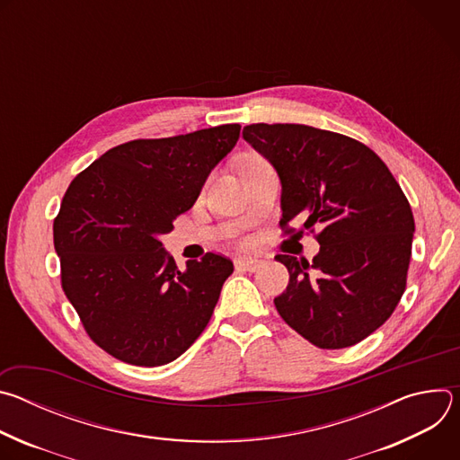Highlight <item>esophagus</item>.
I'll return each mask as SVG.
<instances>
[{
	"mask_svg": "<svg viewBox=\"0 0 460 460\" xmlns=\"http://www.w3.org/2000/svg\"><path fill=\"white\" fill-rule=\"evenodd\" d=\"M261 266L260 260H254V258H238L234 260V268L238 271H249V273H254L258 271Z\"/></svg>",
	"mask_w": 460,
	"mask_h": 460,
	"instance_id": "34e87169",
	"label": "esophagus"
}]
</instances>
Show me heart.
Listing matches in <instances>:
<instances>
[{"mask_svg":"<svg viewBox=\"0 0 460 460\" xmlns=\"http://www.w3.org/2000/svg\"><path fill=\"white\" fill-rule=\"evenodd\" d=\"M254 160H261V158H258V156H252V158H249L247 162H254Z\"/></svg>","mask_w":460,"mask_h":460,"instance_id":"1","label":"heart"}]
</instances>
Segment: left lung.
Returning a JSON list of instances; mask_svg holds the SVG:
<instances>
[{
    "mask_svg": "<svg viewBox=\"0 0 460 460\" xmlns=\"http://www.w3.org/2000/svg\"><path fill=\"white\" fill-rule=\"evenodd\" d=\"M242 137L280 176L284 234L320 229L313 261L275 256L289 271L277 311L316 348L358 344L391 316L406 289L415 231L406 194L369 147L332 130L252 123ZM295 217L305 220L298 232L288 227Z\"/></svg>",
    "mask_w": 460,
    "mask_h": 460,
    "instance_id": "left-lung-1",
    "label": "left lung"
}]
</instances>
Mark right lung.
Returning a JSON list of instances; mask_svg holds the SVG:
<instances>
[{
	"mask_svg": "<svg viewBox=\"0 0 460 460\" xmlns=\"http://www.w3.org/2000/svg\"><path fill=\"white\" fill-rule=\"evenodd\" d=\"M240 125L109 149L65 190L54 218L61 288L87 335L114 358L164 366L202 335L233 261L208 252L180 271L160 234L192 208Z\"/></svg>",
	"mask_w": 460,
	"mask_h": 460,
	"instance_id": "add662e5",
	"label": "right lung"
}]
</instances>
